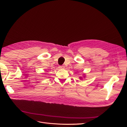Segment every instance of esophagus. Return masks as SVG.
I'll list each match as a JSON object with an SVG mask.
<instances>
[{
    "label": "esophagus",
    "mask_w": 127,
    "mask_h": 127,
    "mask_svg": "<svg viewBox=\"0 0 127 127\" xmlns=\"http://www.w3.org/2000/svg\"><path fill=\"white\" fill-rule=\"evenodd\" d=\"M59 68H60V69H64V66H59Z\"/></svg>",
    "instance_id": "34e87169"
}]
</instances>
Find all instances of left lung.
<instances>
[{
    "label": "left lung",
    "instance_id": "left-lung-1",
    "mask_svg": "<svg viewBox=\"0 0 127 127\" xmlns=\"http://www.w3.org/2000/svg\"><path fill=\"white\" fill-rule=\"evenodd\" d=\"M80 78V79H82V77H79Z\"/></svg>",
    "mask_w": 127,
    "mask_h": 127
}]
</instances>
